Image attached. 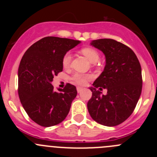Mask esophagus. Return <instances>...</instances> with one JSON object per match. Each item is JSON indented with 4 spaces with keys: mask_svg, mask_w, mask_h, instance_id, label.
I'll return each mask as SVG.
<instances>
[{
    "mask_svg": "<svg viewBox=\"0 0 157 157\" xmlns=\"http://www.w3.org/2000/svg\"><path fill=\"white\" fill-rule=\"evenodd\" d=\"M77 93H81L82 90H83V88L80 87V86H77Z\"/></svg>",
    "mask_w": 157,
    "mask_h": 157,
    "instance_id": "esophagus-1",
    "label": "esophagus"
}]
</instances>
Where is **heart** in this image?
<instances>
[{"mask_svg": "<svg viewBox=\"0 0 157 157\" xmlns=\"http://www.w3.org/2000/svg\"><path fill=\"white\" fill-rule=\"evenodd\" d=\"M81 53L83 55L88 58L89 61L93 64L98 62L99 60V55L96 49L90 48V47H85L81 49ZM71 54L70 52H67L65 55H64L62 58V65L64 67H68L71 64ZM90 76L88 75H83V74H75L72 77V80L75 81L76 83H78L80 85H84L86 84V81L88 79H90Z\"/></svg>", "mask_w": 157, "mask_h": 157, "instance_id": "b5f03b06", "label": "heart"}]
</instances>
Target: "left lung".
<instances>
[{"instance_id":"left-lung-1","label":"left lung","mask_w":157,"mask_h":157,"mask_svg":"<svg viewBox=\"0 0 157 157\" xmlns=\"http://www.w3.org/2000/svg\"><path fill=\"white\" fill-rule=\"evenodd\" d=\"M90 45L103 52L105 66L90 88L89 113L99 124L116 126L132 114L138 102L143 83L141 67L134 52L114 39H96ZM98 88H107V94L102 95Z\"/></svg>"}]
</instances>
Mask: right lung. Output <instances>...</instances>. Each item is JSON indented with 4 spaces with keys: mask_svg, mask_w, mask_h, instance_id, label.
<instances>
[{
    "mask_svg": "<svg viewBox=\"0 0 157 157\" xmlns=\"http://www.w3.org/2000/svg\"><path fill=\"white\" fill-rule=\"evenodd\" d=\"M80 41L48 36L26 50L18 69V94L23 109L33 121L42 127L64 121L77 96L76 86L67 83L54 91V76L63 70L64 55Z\"/></svg>",
    "mask_w": 157,
    "mask_h": 157,
    "instance_id": "right-lung-1",
    "label": "right lung"
}]
</instances>
